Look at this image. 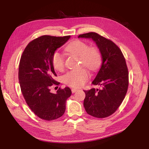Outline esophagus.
I'll list each match as a JSON object with an SVG mask.
<instances>
[{
  "mask_svg": "<svg viewBox=\"0 0 149 149\" xmlns=\"http://www.w3.org/2000/svg\"><path fill=\"white\" fill-rule=\"evenodd\" d=\"M77 89H75V88H72V93H75L77 91Z\"/></svg>",
  "mask_w": 149,
  "mask_h": 149,
  "instance_id": "esophagus-1",
  "label": "esophagus"
}]
</instances>
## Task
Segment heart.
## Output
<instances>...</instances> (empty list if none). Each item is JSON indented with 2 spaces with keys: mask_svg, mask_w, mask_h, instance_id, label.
Returning <instances> with one entry per match:
<instances>
[{
  "mask_svg": "<svg viewBox=\"0 0 149 149\" xmlns=\"http://www.w3.org/2000/svg\"><path fill=\"white\" fill-rule=\"evenodd\" d=\"M67 52L79 57L81 64L86 66L91 71L99 68L101 63V54L97 47H88L83 41L76 40L70 42L65 47ZM51 62L56 70L61 71L65 67V60L59 52L52 54ZM89 78V73L86 68H81L68 71L63 75V81L70 86L79 88L83 86Z\"/></svg>",
  "mask_w": 149,
  "mask_h": 149,
  "instance_id": "1",
  "label": "heart"
}]
</instances>
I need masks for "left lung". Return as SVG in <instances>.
I'll return each instance as SVG.
<instances>
[{
	"label": "left lung",
	"instance_id": "obj_1",
	"mask_svg": "<svg viewBox=\"0 0 149 149\" xmlns=\"http://www.w3.org/2000/svg\"><path fill=\"white\" fill-rule=\"evenodd\" d=\"M96 43L102 55V63L92 84L100 89L84 91V107L88 115L103 118L113 115L121 105L129 86V72L121 50L111 40L94 32L79 34Z\"/></svg>",
	"mask_w": 149,
	"mask_h": 149
}]
</instances>
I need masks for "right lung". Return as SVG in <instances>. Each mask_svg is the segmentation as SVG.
Here are the masks:
<instances>
[{
  "instance_id": "obj_1",
  "label": "right lung",
  "mask_w": 149,
  "mask_h": 149,
  "mask_svg": "<svg viewBox=\"0 0 149 149\" xmlns=\"http://www.w3.org/2000/svg\"><path fill=\"white\" fill-rule=\"evenodd\" d=\"M70 36L43 35L31 41L21 56L18 80L22 93L31 111L42 120L50 121L60 118L70 97L69 88H59L56 93L50 87L58 86L51 58L55 50L67 42Z\"/></svg>"
}]
</instances>
